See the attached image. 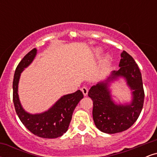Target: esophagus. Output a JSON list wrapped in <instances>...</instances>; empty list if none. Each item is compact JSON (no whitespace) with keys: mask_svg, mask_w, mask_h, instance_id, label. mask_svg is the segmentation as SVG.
Listing matches in <instances>:
<instances>
[{"mask_svg":"<svg viewBox=\"0 0 157 157\" xmlns=\"http://www.w3.org/2000/svg\"><path fill=\"white\" fill-rule=\"evenodd\" d=\"M81 91H82V94H83L84 96H87L88 95V92H89V89H88L87 87H82V89H81Z\"/></svg>","mask_w":157,"mask_h":157,"instance_id":"esophagus-1","label":"esophagus"}]
</instances>
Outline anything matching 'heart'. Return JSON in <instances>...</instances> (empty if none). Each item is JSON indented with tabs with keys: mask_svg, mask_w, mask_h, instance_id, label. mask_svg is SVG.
I'll return each mask as SVG.
<instances>
[{
	"mask_svg": "<svg viewBox=\"0 0 157 157\" xmlns=\"http://www.w3.org/2000/svg\"><path fill=\"white\" fill-rule=\"evenodd\" d=\"M102 54V50L100 48H94V50H93L94 58H96V59L100 58V57H101ZM111 56H110L109 55H105V57H104L103 60H102V63H103V64L105 65V66H107V65H109L110 63H111Z\"/></svg>",
	"mask_w": 157,
	"mask_h": 157,
	"instance_id": "obj_1",
	"label": "heart"
}]
</instances>
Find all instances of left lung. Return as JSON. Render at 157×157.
<instances>
[{"label":"left lung","instance_id":"left-lung-1","mask_svg":"<svg viewBox=\"0 0 157 157\" xmlns=\"http://www.w3.org/2000/svg\"><path fill=\"white\" fill-rule=\"evenodd\" d=\"M118 71H112L105 80L91 86L89 94L93 100V120L97 128L106 134L127 130L136 121L144 103L142 75L137 64L125 51L121 53ZM122 78L131 91L132 100L116 104L109 89L112 82Z\"/></svg>","mask_w":157,"mask_h":157}]
</instances>
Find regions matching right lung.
I'll return each mask as SVG.
<instances>
[{
    "instance_id": "right-lung-1",
    "label": "right lung",
    "mask_w": 157,
    "mask_h": 157,
    "mask_svg": "<svg viewBox=\"0 0 157 157\" xmlns=\"http://www.w3.org/2000/svg\"><path fill=\"white\" fill-rule=\"evenodd\" d=\"M37 49L33 48L22 59L16 68L13 79V102L17 116L25 127L36 136L46 139L61 136L68 131L74 110L83 98L80 90L63 95L47 111L30 113L25 111L19 99L18 83L21 73L33 62Z\"/></svg>"
}]
</instances>
